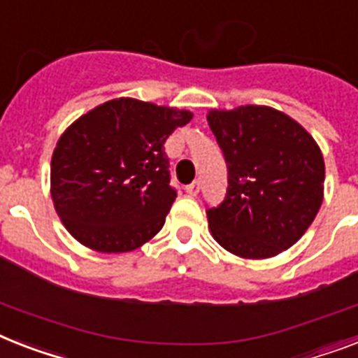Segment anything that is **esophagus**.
I'll list each match as a JSON object with an SVG mask.
<instances>
[{"mask_svg":"<svg viewBox=\"0 0 358 358\" xmlns=\"http://www.w3.org/2000/svg\"><path fill=\"white\" fill-rule=\"evenodd\" d=\"M185 191H187V194H191V196H196L200 191V182L199 180H194L193 184H189L187 187H185Z\"/></svg>","mask_w":358,"mask_h":358,"instance_id":"1","label":"esophagus"}]
</instances>
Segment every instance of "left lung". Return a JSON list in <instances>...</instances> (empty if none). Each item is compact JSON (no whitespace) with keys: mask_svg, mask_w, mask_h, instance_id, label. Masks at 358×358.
<instances>
[{"mask_svg":"<svg viewBox=\"0 0 358 358\" xmlns=\"http://www.w3.org/2000/svg\"><path fill=\"white\" fill-rule=\"evenodd\" d=\"M228 165V191L208 209L213 239L245 259H266L307 231L324 200L320 147L294 119L270 106L209 110Z\"/></svg>","mask_w":358,"mask_h":358,"instance_id":"left-lung-1","label":"left lung"}]
</instances>
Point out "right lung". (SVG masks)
Wrapping results in <instances>:
<instances>
[{"label": "right lung", "instance_id": "add662e5", "mask_svg": "<svg viewBox=\"0 0 358 358\" xmlns=\"http://www.w3.org/2000/svg\"><path fill=\"white\" fill-rule=\"evenodd\" d=\"M191 119L187 110L119 97L69 124L51 158V199L80 245L132 252L164 228L176 199L164 143Z\"/></svg>", "mask_w": 358, "mask_h": 358}]
</instances>
